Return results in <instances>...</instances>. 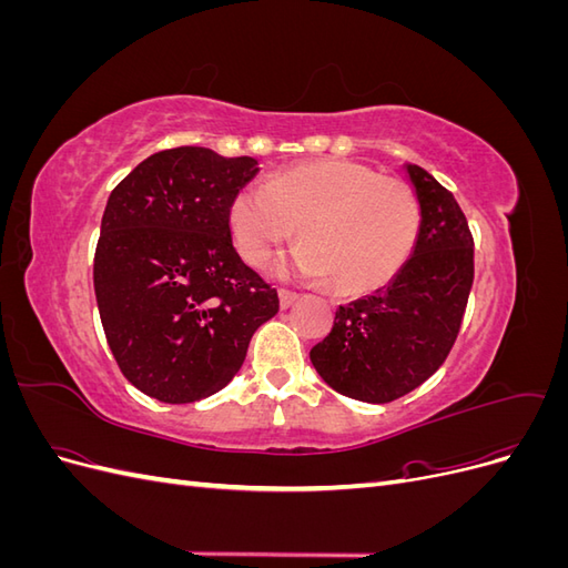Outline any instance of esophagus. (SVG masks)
<instances>
[{"instance_id": "34e87169", "label": "esophagus", "mask_w": 568, "mask_h": 568, "mask_svg": "<svg viewBox=\"0 0 568 568\" xmlns=\"http://www.w3.org/2000/svg\"><path fill=\"white\" fill-rule=\"evenodd\" d=\"M296 301H298L296 291H286V288L280 291V307H282V311H286V307H291Z\"/></svg>"}]
</instances>
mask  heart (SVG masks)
<instances>
[{
    "label": "heart",
    "instance_id": "obj_1",
    "mask_svg": "<svg viewBox=\"0 0 568 568\" xmlns=\"http://www.w3.org/2000/svg\"><path fill=\"white\" fill-rule=\"evenodd\" d=\"M419 222L417 196L405 182L346 159L280 170L265 186L242 189L230 211L236 248L251 265H263L298 227L305 244L288 267L329 277L343 296L386 286L415 251Z\"/></svg>",
    "mask_w": 568,
    "mask_h": 568
}]
</instances>
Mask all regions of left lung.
Instances as JSON below:
<instances>
[{
  "label": "left lung",
  "instance_id": "left-lung-1",
  "mask_svg": "<svg viewBox=\"0 0 568 568\" xmlns=\"http://www.w3.org/2000/svg\"><path fill=\"white\" fill-rule=\"evenodd\" d=\"M419 203V239L395 277L338 305L313 367L341 395L390 403L415 390L448 357L474 282V239L459 203L434 175L405 163Z\"/></svg>",
  "mask_w": 568,
  "mask_h": 568
}]
</instances>
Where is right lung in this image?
Listing matches in <instances>:
<instances>
[{
    "instance_id": "obj_1",
    "label": "right lung",
    "mask_w": 568,
    "mask_h": 568,
    "mask_svg": "<svg viewBox=\"0 0 568 568\" xmlns=\"http://www.w3.org/2000/svg\"><path fill=\"white\" fill-rule=\"evenodd\" d=\"M257 170L251 156L178 146L109 196L94 294L120 372L149 398L180 405L225 388L280 311L277 291L232 246V201Z\"/></svg>"
}]
</instances>
